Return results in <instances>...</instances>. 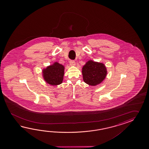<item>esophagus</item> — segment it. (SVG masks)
Masks as SVG:
<instances>
[{
    "label": "esophagus",
    "mask_w": 149,
    "mask_h": 149,
    "mask_svg": "<svg viewBox=\"0 0 149 149\" xmlns=\"http://www.w3.org/2000/svg\"><path fill=\"white\" fill-rule=\"evenodd\" d=\"M70 65H72V66H75V65H76V62H75V61H70Z\"/></svg>",
    "instance_id": "obj_1"
}]
</instances>
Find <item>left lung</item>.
I'll use <instances>...</instances> for the list:
<instances>
[{
  "mask_svg": "<svg viewBox=\"0 0 149 149\" xmlns=\"http://www.w3.org/2000/svg\"><path fill=\"white\" fill-rule=\"evenodd\" d=\"M82 73L84 82L89 85L95 86L104 80L107 70L104 64L89 60L82 67Z\"/></svg>",
  "mask_w": 149,
  "mask_h": 149,
  "instance_id": "left-lung-1",
  "label": "left lung"
}]
</instances>
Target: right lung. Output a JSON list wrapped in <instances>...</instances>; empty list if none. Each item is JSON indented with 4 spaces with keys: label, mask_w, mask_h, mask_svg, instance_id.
I'll return each mask as SVG.
<instances>
[{
    "label": "right lung",
    "mask_w": 149,
    "mask_h": 149,
    "mask_svg": "<svg viewBox=\"0 0 149 149\" xmlns=\"http://www.w3.org/2000/svg\"><path fill=\"white\" fill-rule=\"evenodd\" d=\"M64 67L57 62L42 70V77L45 81L52 86L58 85L63 80Z\"/></svg>",
    "instance_id": "1"
}]
</instances>
